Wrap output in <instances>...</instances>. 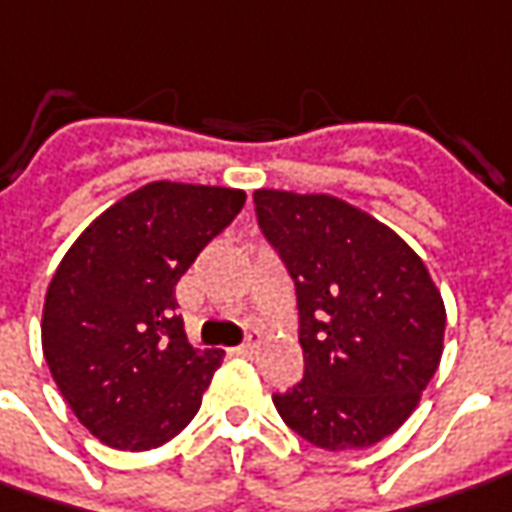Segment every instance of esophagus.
Masks as SVG:
<instances>
[{"label": "esophagus", "mask_w": 512, "mask_h": 512, "mask_svg": "<svg viewBox=\"0 0 512 512\" xmlns=\"http://www.w3.org/2000/svg\"><path fill=\"white\" fill-rule=\"evenodd\" d=\"M255 350H257V344H255V342H243V344H238V347H235L232 353H235V356L249 358V356H255Z\"/></svg>", "instance_id": "1"}]
</instances>
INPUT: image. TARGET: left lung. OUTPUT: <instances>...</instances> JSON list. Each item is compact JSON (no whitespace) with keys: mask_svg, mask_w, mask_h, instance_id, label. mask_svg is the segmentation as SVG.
<instances>
[{"mask_svg":"<svg viewBox=\"0 0 512 512\" xmlns=\"http://www.w3.org/2000/svg\"><path fill=\"white\" fill-rule=\"evenodd\" d=\"M257 224L297 285L305 375L271 395L288 429L328 451L401 429L440 367L446 305L415 249L325 193L255 190Z\"/></svg>","mask_w":512,"mask_h":512,"instance_id":"left-lung-1","label":"left lung"}]
</instances>
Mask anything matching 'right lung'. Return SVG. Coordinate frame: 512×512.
<instances>
[{
  "label": "right lung",
  "mask_w": 512,
  "mask_h": 512,
  "mask_svg": "<svg viewBox=\"0 0 512 512\" xmlns=\"http://www.w3.org/2000/svg\"><path fill=\"white\" fill-rule=\"evenodd\" d=\"M243 201L232 187L145 184L97 215L55 269L41 347L100 443L148 451L196 417L224 353L187 342L176 283Z\"/></svg>",
  "instance_id": "add662e5"
}]
</instances>
